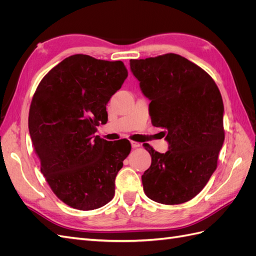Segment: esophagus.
Instances as JSON below:
<instances>
[{
    "label": "esophagus",
    "instance_id": "34e87169",
    "mask_svg": "<svg viewBox=\"0 0 256 256\" xmlns=\"http://www.w3.org/2000/svg\"><path fill=\"white\" fill-rule=\"evenodd\" d=\"M131 143V146H132V148H136V147H140V143H138V142H136V141H131L130 142Z\"/></svg>",
    "mask_w": 256,
    "mask_h": 256
}]
</instances>
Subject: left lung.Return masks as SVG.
Returning a JSON list of instances; mask_svg holds the SVG:
<instances>
[{
	"instance_id": "8db88e82",
	"label": "left lung",
	"mask_w": 256,
	"mask_h": 256,
	"mask_svg": "<svg viewBox=\"0 0 256 256\" xmlns=\"http://www.w3.org/2000/svg\"><path fill=\"white\" fill-rule=\"evenodd\" d=\"M130 69L150 100L154 127L164 128L168 150L144 144L152 164L142 175L147 198L166 205L188 202L216 168L224 142V106L216 84L202 68L178 54L130 60Z\"/></svg>"
}]
</instances>
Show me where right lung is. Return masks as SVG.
Listing matches in <instances>:
<instances>
[{
  "mask_svg": "<svg viewBox=\"0 0 256 256\" xmlns=\"http://www.w3.org/2000/svg\"><path fill=\"white\" fill-rule=\"evenodd\" d=\"M128 76L122 62L74 54L38 85L28 130L40 171L62 202L79 210L104 206L115 193V177L131 150L126 138L95 136L108 122L106 104Z\"/></svg>",
  "mask_w": 256,
  "mask_h": 256,
  "instance_id": "obj_1",
  "label": "right lung"
}]
</instances>
